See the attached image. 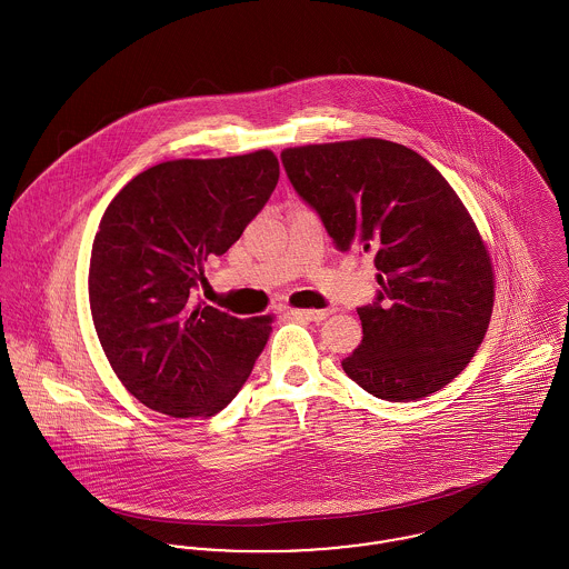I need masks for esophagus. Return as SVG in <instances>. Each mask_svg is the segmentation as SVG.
<instances>
[{
  "mask_svg": "<svg viewBox=\"0 0 569 569\" xmlns=\"http://www.w3.org/2000/svg\"><path fill=\"white\" fill-rule=\"evenodd\" d=\"M333 309H292V316L309 320V322H322L327 316H331Z\"/></svg>",
  "mask_w": 569,
  "mask_h": 569,
  "instance_id": "obj_1",
  "label": "esophagus"
}]
</instances>
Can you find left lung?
<instances>
[{
  "label": "left lung",
  "instance_id": "left-lung-1",
  "mask_svg": "<svg viewBox=\"0 0 569 569\" xmlns=\"http://www.w3.org/2000/svg\"><path fill=\"white\" fill-rule=\"evenodd\" d=\"M281 162L338 251L375 253L381 290L357 309L363 340L345 372L392 402L448 386L493 307L489 253L457 192L420 153L381 138L295 147Z\"/></svg>",
  "mask_w": 569,
  "mask_h": 569
}]
</instances>
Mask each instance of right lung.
Masks as SVG:
<instances>
[{"mask_svg": "<svg viewBox=\"0 0 569 569\" xmlns=\"http://www.w3.org/2000/svg\"><path fill=\"white\" fill-rule=\"evenodd\" d=\"M279 162L262 149L156 164L110 201L94 233L88 299L103 352L149 409L214 416L270 338V316L240 320L194 306L203 263L227 253L262 212Z\"/></svg>", "mask_w": 569, "mask_h": 569, "instance_id": "add662e5", "label": "right lung"}]
</instances>
